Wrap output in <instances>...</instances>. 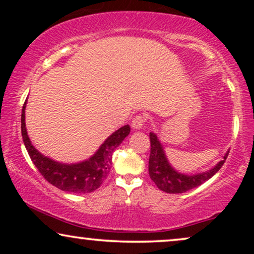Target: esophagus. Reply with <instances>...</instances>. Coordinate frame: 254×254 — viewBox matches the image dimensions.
<instances>
[{
	"mask_svg": "<svg viewBox=\"0 0 254 254\" xmlns=\"http://www.w3.org/2000/svg\"><path fill=\"white\" fill-rule=\"evenodd\" d=\"M144 123H145V118L142 116H137L135 117L133 121H131V127L134 129H141V128L144 127Z\"/></svg>",
	"mask_w": 254,
	"mask_h": 254,
	"instance_id": "1",
	"label": "esophagus"
}]
</instances>
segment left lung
Returning <instances> with one entry per match:
<instances>
[{
  "label": "left lung",
  "mask_w": 254,
  "mask_h": 254,
  "mask_svg": "<svg viewBox=\"0 0 254 254\" xmlns=\"http://www.w3.org/2000/svg\"><path fill=\"white\" fill-rule=\"evenodd\" d=\"M149 136H150L151 144L150 157H149V176L155 183V185L165 193H184L200 186L201 184L210 179L222 168L228 157L229 151L225 152L223 158L216 165L207 171L194 173V175H186V173L177 171L170 164L165 155L164 147H163L161 140L157 137V134L150 131Z\"/></svg>",
  "instance_id": "8db88e82"
}]
</instances>
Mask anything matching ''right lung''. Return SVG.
<instances>
[{
	"label": "right lung",
	"mask_w": 254,
	"mask_h": 254,
	"mask_svg": "<svg viewBox=\"0 0 254 254\" xmlns=\"http://www.w3.org/2000/svg\"><path fill=\"white\" fill-rule=\"evenodd\" d=\"M27 99L22 110V136L25 148L33 164L41 176L52 185L64 192L84 194L91 193L102 185L112 168V155L130 131L129 125L114 131L100 144L95 154L78 163H61L54 161L38 151L27 135L25 125V109Z\"/></svg>",
	"instance_id": "1"
}]
</instances>
